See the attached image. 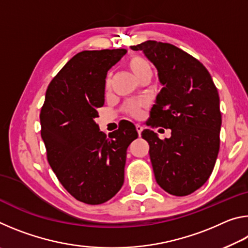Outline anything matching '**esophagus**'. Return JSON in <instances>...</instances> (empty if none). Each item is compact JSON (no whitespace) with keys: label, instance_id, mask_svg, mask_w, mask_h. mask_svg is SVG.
I'll list each match as a JSON object with an SVG mask.
<instances>
[{"label":"esophagus","instance_id":"34e87169","mask_svg":"<svg viewBox=\"0 0 248 248\" xmlns=\"http://www.w3.org/2000/svg\"><path fill=\"white\" fill-rule=\"evenodd\" d=\"M136 129H137V131H138V134H139V136H141V132H142V130H143V127H142L140 124H136Z\"/></svg>","mask_w":248,"mask_h":248}]
</instances>
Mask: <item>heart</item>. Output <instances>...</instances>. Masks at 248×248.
I'll return each instance as SVG.
<instances>
[{
  "label": "heart",
  "instance_id": "heart-1",
  "mask_svg": "<svg viewBox=\"0 0 248 248\" xmlns=\"http://www.w3.org/2000/svg\"><path fill=\"white\" fill-rule=\"evenodd\" d=\"M128 66L138 79H141L146 75H152V65L145 58L140 56H133L128 60ZM110 85V74L106 78V87ZM142 107V103L139 100H130L125 104V111L132 116H138Z\"/></svg>",
  "mask_w": 248,
  "mask_h": 248
}]
</instances>
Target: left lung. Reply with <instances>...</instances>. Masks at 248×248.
Wrapping results in <instances>:
<instances>
[{
    "instance_id": "obj_1",
    "label": "left lung",
    "mask_w": 248,
    "mask_h": 248,
    "mask_svg": "<svg viewBox=\"0 0 248 248\" xmlns=\"http://www.w3.org/2000/svg\"><path fill=\"white\" fill-rule=\"evenodd\" d=\"M131 49L143 51L163 85L146 125L171 130L164 140L150 129L141 133L155 179L170 195H190L207 182L219 153V93L204 65L174 45L148 40Z\"/></svg>"
}]
</instances>
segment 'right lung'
Segmentation results:
<instances>
[{
  "label": "right lung",
  "instance_id": "obj_1",
  "mask_svg": "<svg viewBox=\"0 0 248 248\" xmlns=\"http://www.w3.org/2000/svg\"><path fill=\"white\" fill-rule=\"evenodd\" d=\"M127 50H85L71 59L50 82L40 111L41 138L52 170L66 191L87 204L111 199L123 187L129 144L136 127L99 131L95 118L105 103L108 70Z\"/></svg>",
  "mask_w": 248,
  "mask_h": 248
}]
</instances>
